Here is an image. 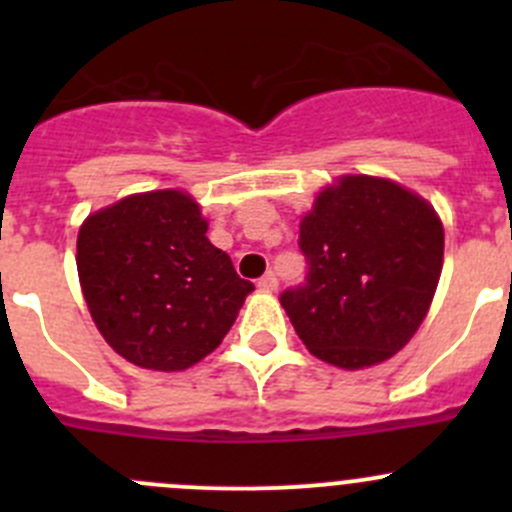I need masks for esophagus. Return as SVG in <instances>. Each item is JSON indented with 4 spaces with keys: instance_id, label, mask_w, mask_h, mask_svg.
Returning a JSON list of instances; mask_svg holds the SVG:
<instances>
[{
    "instance_id": "34e87169",
    "label": "esophagus",
    "mask_w": 512,
    "mask_h": 512,
    "mask_svg": "<svg viewBox=\"0 0 512 512\" xmlns=\"http://www.w3.org/2000/svg\"><path fill=\"white\" fill-rule=\"evenodd\" d=\"M257 287H260L262 292H275V289H277V275H275V272H265V275L260 277V282H257Z\"/></svg>"
}]
</instances>
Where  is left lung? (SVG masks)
I'll list each match as a JSON object with an SVG mask.
<instances>
[{
  "label": "left lung",
  "mask_w": 512,
  "mask_h": 512,
  "mask_svg": "<svg viewBox=\"0 0 512 512\" xmlns=\"http://www.w3.org/2000/svg\"><path fill=\"white\" fill-rule=\"evenodd\" d=\"M304 285L280 294L294 332L317 359L364 369L409 344L443 267L436 210L386 178L344 175L299 223Z\"/></svg>",
  "instance_id": "obj_1"
}]
</instances>
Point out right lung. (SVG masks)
Wrapping results in <instances>:
<instances>
[{
  "mask_svg": "<svg viewBox=\"0 0 512 512\" xmlns=\"http://www.w3.org/2000/svg\"><path fill=\"white\" fill-rule=\"evenodd\" d=\"M205 232L200 205L183 190L128 195L81 225L84 299L103 339L131 364L156 371L198 364L255 289Z\"/></svg>",
  "mask_w": 512,
  "mask_h": 512,
  "instance_id": "obj_1",
  "label": "right lung"
}]
</instances>
